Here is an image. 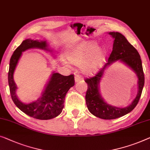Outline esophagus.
<instances>
[{"label": "esophagus", "mask_w": 150, "mask_h": 150, "mask_svg": "<svg viewBox=\"0 0 150 150\" xmlns=\"http://www.w3.org/2000/svg\"><path fill=\"white\" fill-rule=\"evenodd\" d=\"M74 79H75V82H79L80 80H82V77L79 75H76V76L74 77Z\"/></svg>", "instance_id": "34e87169"}]
</instances>
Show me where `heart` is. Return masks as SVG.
I'll return each mask as SVG.
<instances>
[{
  "instance_id": "1",
  "label": "heart",
  "mask_w": 150,
  "mask_h": 150,
  "mask_svg": "<svg viewBox=\"0 0 150 150\" xmlns=\"http://www.w3.org/2000/svg\"><path fill=\"white\" fill-rule=\"evenodd\" d=\"M67 59L76 65H81L82 71L92 74L98 70L105 59V51L95 40H86L67 53Z\"/></svg>"
}]
</instances>
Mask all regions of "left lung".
Returning <instances> with one entry per match:
<instances>
[{
	"instance_id": "1",
	"label": "left lung",
	"mask_w": 150,
	"mask_h": 150,
	"mask_svg": "<svg viewBox=\"0 0 150 150\" xmlns=\"http://www.w3.org/2000/svg\"><path fill=\"white\" fill-rule=\"evenodd\" d=\"M108 34L112 36L114 40L112 51L108 57V63L95 76L86 79L84 81L88 86L85 99L88 111L99 118L112 120L125 116L136 107L142 95L145 77L142 59L137 49L130 44L122 34L117 32H110ZM116 60H120L129 67L136 74L138 79V93L136 99L129 106L125 108L116 107L107 104L99 92V82L104 71L108 66Z\"/></svg>"
}]
</instances>
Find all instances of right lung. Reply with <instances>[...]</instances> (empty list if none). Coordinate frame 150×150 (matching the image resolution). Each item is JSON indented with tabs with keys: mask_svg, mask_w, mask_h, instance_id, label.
I'll return each instance as SVG.
<instances>
[{
	"mask_svg": "<svg viewBox=\"0 0 150 150\" xmlns=\"http://www.w3.org/2000/svg\"><path fill=\"white\" fill-rule=\"evenodd\" d=\"M30 49H40L51 52L46 40H34L28 38L21 42L10 59L8 82L11 96L17 107L28 116L39 120H49L62 113L64 107L65 96L69 89L74 85V77L73 74L66 76L53 72L41 97L30 103H22L16 95L17 87L13 80V74L22 52Z\"/></svg>",
	"mask_w": 150,
	"mask_h": 150,
	"instance_id": "obj_1",
	"label": "right lung"
}]
</instances>
